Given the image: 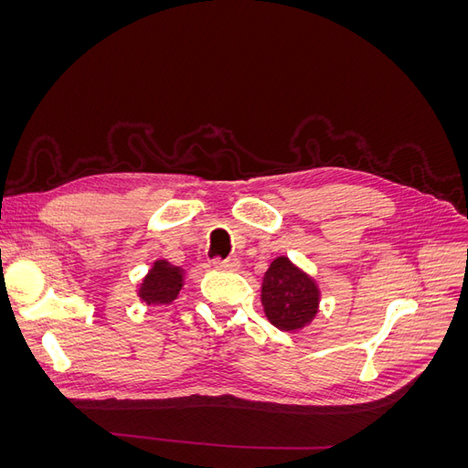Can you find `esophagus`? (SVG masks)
<instances>
[{
  "label": "esophagus",
  "instance_id": "esophagus-1",
  "mask_svg": "<svg viewBox=\"0 0 468 468\" xmlns=\"http://www.w3.org/2000/svg\"><path fill=\"white\" fill-rule=\"evenodd\" d=\"M217 269H226V271H236L239 269V260L238 258H229V260H215Z\"/></svg>",
  "mask_w": 468,
  "mask_h": 468
}]
</instances>
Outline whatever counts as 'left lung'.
<instances>
[{"label": "left lung", "instance_id": "obj_1", "mask_svg": "<svg viewBox=\"0 0 468 468\" xmlns=\"http://www.w3.org/2000/svg\"><path fill=\"white\" fill-rule=\"evenodd\" d=\"M261 304L267 320L282 332H299L320 313V287L314 277L279 256L269 263L261 281Z\"/></svg>", "mask_w": 468, "mask_h": 468}]
</instances>
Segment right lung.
<instances>
[{"label": "right lung", "instance_id": "1", "mask_svg": "<svg viewBox=\"0 0 468 468\" xmlns=\"http://www.w3.org/2000/svg\"><path fill=\"white\" fill-rule=\"evenodd\" d=\"M186 282V269L172 265L167 260H155L148 273L138 282V299L148 306L172 304Z\"/></svg>", "mask_w": 468, "mask_h": 468}]
</instances>
